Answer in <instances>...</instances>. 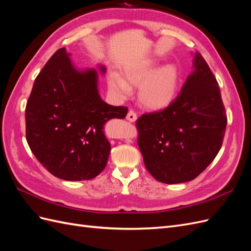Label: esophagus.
<instances>
[{"label": "esophagus", "mask_w": 251, "mask_h": 251, "mask_svg": "<svg viewBox=\"0 0 251 251\" xmlns=\"http://www.w3.org/2000/svg\"><path fill=\"white\" fill-rule=\"evenodd\" d=\"M137 119V115H136V113L133 110H130L126 114V120L131 121V123H134Z\"/></svg>", "instance_id": "34e87169"}]
</instances>
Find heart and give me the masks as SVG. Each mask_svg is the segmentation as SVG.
<instances>
[{"instance_id": "heart-1", "label": "heart", "mask_w": 251, "mask_h": 251, "mask_svg": "<svg viewBox=\"0 0 251 251\" xmlns=\"http://www.w3.org/2000/svg\"><path fill=\"white\" fill-rule=\"evenodd\" d=\"M125 77L111 74L108 86L118 97L131 94V86L140 87L139 100L151 110H161L170 105L177 94L179 72L174 65H165L158 69L156 63L133 64L125 68Z\"/></svg>"}]
</instances>
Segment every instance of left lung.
Instances as JSON below:
<instances>
[{
  "label": "left lung",
  "mask_w": 251,
  "mask_h": 251,
  "mask_svg": "<svg viewBox=\"0 0 251 251\" xmlns=\"http://www.w3.org/2000/svg\"><path fill=\"white\" fill-rule=\"evenodd\" d=\"M180 94L162 111L141 115L136 126L144 165L166 184L198 177L222 147L227 116L218 81L200 53Z\"/></svg>",
  "instance_id": "obj_1"
}]
</instances>
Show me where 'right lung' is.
<instances>
[{
    "label": "right lung",
    "mask_w": 251,
    "mask_h": 251,
    "mask_svg": "<svg viewBox=\"0 0 251 251\" xmlns=\"http://www.w3.org/2000/svg\"><path fill=\"white\" fill-rule=\"evenodd\" d=\"M100 70L103 74L105 68ZM97 81L96 70L76 69L65 48L34 80L25 110L26 139L37 160L59 179L81 181L100 175L111 151L104 125L126 116V107L101 100Z\"/></svg>",
    "instance_id": "right-lung-1"
}]
</instances>
